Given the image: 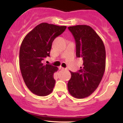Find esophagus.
Masks as SVG:
<instances>
[{
    "label": "esophagus",
    "instance_id": "esophagus-1",
    "mask_svg": "<svg viewBox=\"0 0 123 123\" xmlns=\"http://www.w3.org/2000/svg\"><path fill=\"white\" fill-rule=\"evenodd\" d=\"M59 69H62V70H64V69H66L65 68H63L62 67H59Z\"/></svg>",
    "mask_w": 123,
    "mask_h": 123
}]
</instances>
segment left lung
I'll list each match as a JSON object with an SVG mask.
<instances>
[{
  "label": "left lung",
  "instance_id": "1",
  "mask_svg": "<svg viewBox=\"0 0 123 123\" xmlns=\"http://www.w3.org/2000/svg\"><path fill=\"white\" fill-rule=\"evenodd\" d=\"M68 29L75 38L76 56L82 58L83 64L78 72L70 71L68 89L73 97L85 98L95 92L103 77L106 63L105 46L90 26L77 25Z\"/></svg>",
  "mask_w": 123,
  "mask_h": 123
}]
</instances>
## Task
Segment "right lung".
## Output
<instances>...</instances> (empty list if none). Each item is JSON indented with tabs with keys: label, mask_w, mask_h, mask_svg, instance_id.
Masks as SVG:
<instances>
[{
	"label": "right lung",
	"mask_w": 123,
	"mask_h": 123,
	"mask_svg": "<svg viewBox=\"0 0 123 123\" xmlns=\"http://www.w3.org/2000/svg\"><path fill=\"white\" fill-rule=\"evenodd\" d=\"M66 28V26L41 23L22 42L19 59L22 76L29 90L38 96H47L54 89V74L58 68L50 64L44 65L42 61L50 56L53 41Z\"/></svg>",
	"instance_id": "right-lung-1"
}]
</instances>
